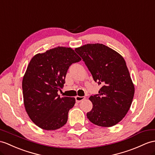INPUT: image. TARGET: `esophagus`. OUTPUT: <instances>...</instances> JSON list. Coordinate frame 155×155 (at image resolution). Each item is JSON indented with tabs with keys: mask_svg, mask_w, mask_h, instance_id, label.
Instances as JSON below:
<instances>
[{
	"mask_svg": "<svg viewBox=\"0 0 155 155\" xmlns=\"http://www.w3.org/2000/svg\"><path fill=\"white\" fill-rule=\"evenodd\" d=\"M85 99V97H80V96H76L75 97V100H76L77 103H80L81 101Z\"/></svg>",
	"mask_w": 155,
	"mask_h": 155,
	"instance_id": "34e87169",
	"label": "esophagus"
}]
</instances>
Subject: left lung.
<instances>
[{"instance_id": "8db88e82", "label": "left lung", "mask_w": 155, "mask_h": 155, "mask_svg": "<svg viewBox=\"0 0 155 155\" xmlns=\"http://www.w3.org/2000/svg\"><path fill=\"white\" fill-rule=\"evenodd\" d=\"M87 66L93 80L102 87L89 100L93 108L87 113L91 122L111 127L126 115L134 99L135 87L122 55L103 44H87L75 48Z\"/></svg>"}]
</instances>
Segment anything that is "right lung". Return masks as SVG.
Here are the masks:
<instances>
[{"mask_svg":"<svg viewBox=\"0 0 155 155\" xmlns=\"http://www.w3.org/2000/svg\"><path fill=\"white\" fill-rule=\"evenodd\" d=\"M81 58L70 47H58L35 54L22 80L24 104L29 118L45 130L59 129L68 120L74 97H60L70 66Z\"/></svg>","mask_w":155,"mask_h":155,"instance_id":"add662e5","label":"right lung"}]
</instances>
